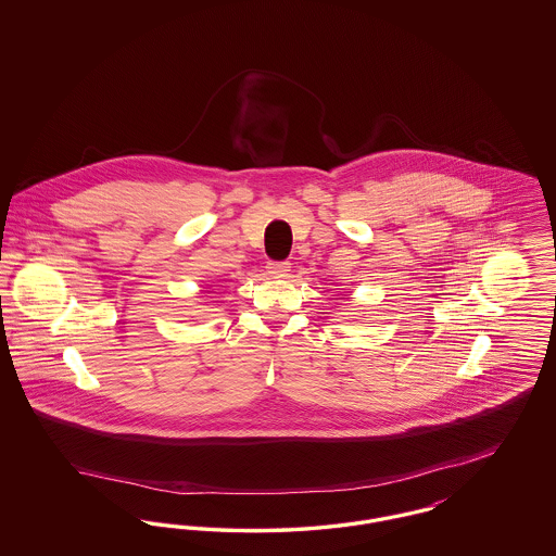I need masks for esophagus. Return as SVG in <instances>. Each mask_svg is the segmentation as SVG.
Segmentation results:
<instances>
[{"label":"esophagus","mask_w":556,"mask_h":556,"mask_svg":"<svg viewBox=\"0 0 556 556\" xmlns=\"http://www.w3.org/2000/svg\"><path fill=\"white\" fill-rule=\"evenodd\" d=\"M290 268L291 266L288 261H270V263L266 265L268 275H270V277H275V279H283V277H288Z\"/></svg>","instance_id":"34e87169"}]
</instances>
